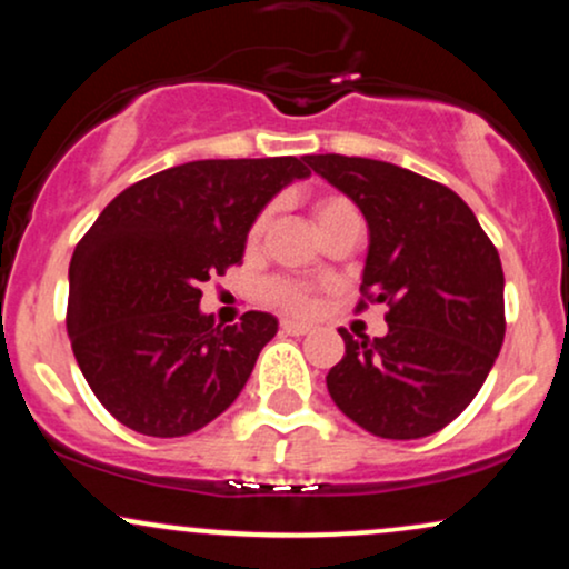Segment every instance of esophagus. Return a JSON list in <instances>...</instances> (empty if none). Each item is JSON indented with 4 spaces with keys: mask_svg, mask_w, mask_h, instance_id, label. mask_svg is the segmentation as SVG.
<instances>
[{
    "mask_svg": "<svg viewBox=\"0 0 569 569\" xmlns=\"http://www.w3.org/2000/svg\"><path fill=\"white\" fill-rule=\"evenodd\" d=\"M280 329H283V335H291V337H305V335H310L312 326H307V323H297V321H283V323H280Z\"/></svg>",
    "mask_w": 569,
    "mask_h": 569,
    "instance_id": "obj_1",
    "label": "esophagus"
}]
</instances>
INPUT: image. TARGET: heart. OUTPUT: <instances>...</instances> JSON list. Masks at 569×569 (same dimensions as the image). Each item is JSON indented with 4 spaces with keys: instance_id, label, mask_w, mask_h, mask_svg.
I'll return each instance as SVG.
<instances>
[{
    "instance_id": "heart-1",
    "label": "heart",
    "mask_w": 569,
    "mask_h": 569,
    "mask_svg": "<svg viewBox=\"0 0 569 569\" xmlns=\"http://www.w3.org/2000/svg\"><path fill=\"white\" fill-rule=\"evenodd\" d=\"M350 211H356V206H352L348 198H342V194H326V198H318L316 206H312V217H316V221H318V230L329 224V221H335L337 217H342V213H350ZM267 219L270 217L262 213V217L253 221L251 232H248V240H251V243H257V240L264 234ZM267 297L291 312H310L312 310L310 289H305V286H299V283H291V280H272V283L267 286Z\"/></svg>"
}]
</instances>
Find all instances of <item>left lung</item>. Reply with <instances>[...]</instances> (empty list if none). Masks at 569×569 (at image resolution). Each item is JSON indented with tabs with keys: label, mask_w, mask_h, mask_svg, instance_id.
Instances as JSON below:
<instances>
[{
	"label": "left lung",
	"mask_w": 569,
	"mask_h": 569,
	"mask_svg": "<svg viewBox=\"0 0 569 569\" xmlns=\"http://www.w3.org/2000/svg\"><path fill=\"white\" fill-rule=\"evenodd\" d=\"M307 166L361 208L369 253L361 302L388 305L385 337L345 339L331 398L380 439L439 433L485 385L502 337V267L473 211L449 187L393 162L310 154Z\"/></svg>",
	"instance_id": "obj_1"
}]
</instances>
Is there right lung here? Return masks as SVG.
I'll list each match as a JSON object with an SVG mask.
<instances>
[{
    "label": "right lung",
    "mask_w": 569,
    "mask_h": 569,
    "mask_svg": "<svg viewBox=\"0 0 569 569\" xmlns=\"http://www.w3.org/2000/svg\"><path fill=\"white\" fill-rule=\"evenodd\" d=\"M299 158L198 160L122 189L74 248L67 331L77 363L114 420L176 439L208 426L240 396L278 331L248 310L217 326L200 286L243 262L253 219Z\"/></svg>",
    "instance_id": "add662e5"
}]
</instances>
